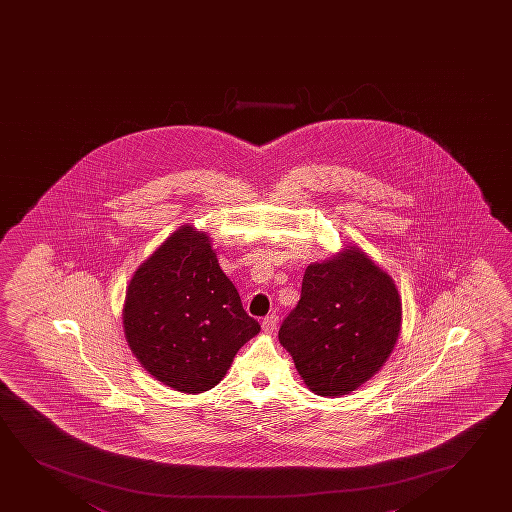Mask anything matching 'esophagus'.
<instances>
[{
  "mask_svg": "<svg viewBox=\"0 0 512 512\" xmlns=\"http://www.w3.org/2000/svg\"><path fill=\"white\" fill-rule=\"evenodd\" d=\"M276 326H278V315H267L266 319L262 320V331L264 333H273Z\"/></svg>",
  "mask_w": 512,
  "mask_h": 512,
  "instance_id": "1",
  "label": "esophagus"
}]
</instances>
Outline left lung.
Returning <instances> with one entry per match:
<instances>
[{
  "instance_id": "obj_1",
  "label": "left lung",
  "mask_w": 512,
  "mask_h": 512,
  "mask_svg": "<svg viewBox=\"0 0 512 512\" xmlns=\"http://www.w3.org/2000/svg\"><path fill=\"white\" fill-rule=\"evenodd\" d=\"M400 326L393 280L359 248H350L306 267L301 299L278 338L313 393L341 396L386 363Z\"/></svg>"
}]
</instances>
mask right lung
Listing matches in <instances>:
<instances>
[{
    "mask_svg": "<svg viewBox=\"0 0 512 512\" xmlns=\"http://www.w3.org/2000/svg\"><path fill=\"white\" fill-rule=\"evenodd\" d=\"M126 341L165 386L197 394L215 387L237 350L259 333L225 276L208 236L176 230L126 290Z\"/></svg>",
    "mask_w": 512,
    "mask_h": 512,
    "instance_id": "1",
    "label": "right lung"
}]
</instances>
